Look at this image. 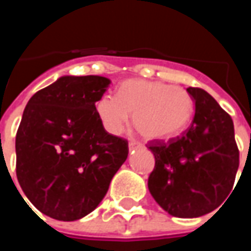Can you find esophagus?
Returning a JSON list of instances; mask_svg holds the SVG:
<instances>
[{
  "mask_svg": "<svg viewBox=\"0 0 251 251\" xmlns=\"http://www.w3.org/2000/svg\"><path fill=\"white\" fill-rule=\"evenodd\" d=\"M138 147H142V143H139V142H137V141H130V143H129L130 150L138 149Z\"/></svg>",
  "mask_w": 251,
  "mask_h": 251,
  "instance_id": "obj_1",
  "label": "esophagus"
}]
</instances>
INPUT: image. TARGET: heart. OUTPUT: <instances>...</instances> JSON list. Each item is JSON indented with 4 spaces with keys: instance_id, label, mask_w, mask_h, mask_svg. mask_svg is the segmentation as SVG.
Listing matches in <instances>:
<instances>
[{
    "instance_id": "heart-1",
    "label": "heart",
    "mask_w": 251,
    "mask_h": 251,
    "mask_svg": "<svg viewBox=\"0 0 251 251\" xmlns=\"http://www.w3.org/2000/svg\"><path fill=\"white\" fill-rule=\"evenodd\" d=\"M96 112L104 129L117 135L133 114L135 129L147 139H167L181 133L194 112V100L185 88L163 82L127 79L117 95H102Z\"/></svg>"
}]
</instances>
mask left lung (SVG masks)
Listing matches in <instances>:
<instances>
[{"instance_id": "left-lung-1", "label": "left lung", "mask_w": 251, "mask_h": 251, "mask_svg": "<svg viewBox=\"0 0 251 251\" xmlns=\"http://www.w3.org/2000/svg\"><path fill=\"white\" fill-rule=\"evenodd\" d=\"M187 92L195 101L189 129L168 142L149 143L155 156L150 193L176 218H198L218 208L229 195L240 164L232 117L202 88L189 87Z\"/></svg>"}]
</instances>
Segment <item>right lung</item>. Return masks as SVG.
<instances>
[{
  "instance_id": "add662e5",
  "label": "right lung",
  "mask_w": 251,
  "mask_h": 251,
  "mask_svg": "<svg viewBox=\"0 0 251 251\" xmlns=\"http://www.w3.org/2000/svg\"><path fill=\"white\" fill-rule=\"evenodd\" d=\"M109 84L104 76H61L25 105L15 137L17 178L49 218L73 222L92 212L127 157V141L108 133L96 112Z\"/></svg>"
}]
</instances>
